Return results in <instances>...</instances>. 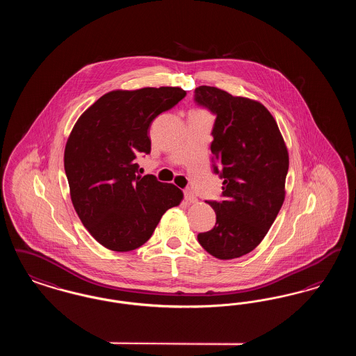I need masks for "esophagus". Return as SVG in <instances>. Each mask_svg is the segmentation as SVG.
<instances>
[{"mask_svg": "<svg viewBox=\"0 0 356 356\" xmlns=\"http://www.w3.org/2000/svg\"><path fill=\"white\" fill-rule=\"evenodd\" d=\"M184 197H186V200L188 203H197V197L195 196V193H193L191 189H186V191H184Z\"/></svg>", "mask_w": 356, "mask_h": 356, "instance_id": "esophagus-1", "label": "esophagus"}]
</instances>
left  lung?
<instances>
[{"instance_id": "8db88e82", "label": "left lung", "mask_w": 356, "mask_h": 356, "mask_svg": "<svg viewBox=\"0 0 356 356\" xmlns=\"http://www.w3.org/2000/svg\"><path fill=\"white\" fill-rule=\"evenodd\" d=\"M195 102L216 115L211 152L224 197L207 202L216 224L197 240L218 259H236L260 244L283 205L287 147L270 111L259 102L207 85L195 89Z\"/></svg>"}]
</instances>
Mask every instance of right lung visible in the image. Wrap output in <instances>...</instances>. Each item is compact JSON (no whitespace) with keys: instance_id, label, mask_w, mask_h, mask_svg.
<instances>
[{"instance_id":"obj_1","label":"right lung","mask_w":356,"mask_h":356,"mask_svg":"<svg viewBox=\"0 0 356 356\" xmlns=\"http://www.w3.org/2000/svg\"><path fill=\"white\" fill-rule=\"evenodd\" d=\"M177 86L112 90L79 118L68 137L64 167L70 199L88 232L116 252L141 247L183 192L138 175L136 159L151 152L149 127L186 97Z\"/></svg>"}]
</instances>
